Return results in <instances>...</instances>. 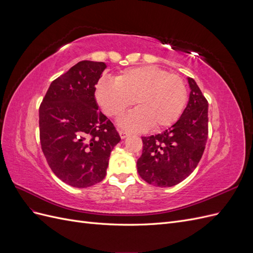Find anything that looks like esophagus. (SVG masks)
<instances>
[{"label":"esophagus","instance_id":"34e87169","mask_svg":"<svg viewBox=\"0 0 253 253\" xmlns=\"http://www.w3.org/2000/svg\"><path fill=\"white\" fill-rule=\"evenodd\" d=\"M119 135H120V137H121L122 139H125V138H126V137L128 136V133L126 132V131H122V129H119Z\"/></svg>","mask_w":253,"mask_h":253}]
</instances>
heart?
I'll list each match as a JSON object with an SVG mask.
<instances>
[{
  "instance_id": "1",
  "label": "heart",
  "mask_w": 253,
  "mask_h": 253,
  "mask_svg": "<svg viewBox=\"0 0 253 253\" xmlns=\"http://www.w3.org/2000/svg\"><path fill=\"white\" fill-rule=\"evenodd\" d=\"M95 96L103 112L114 118H119L135 102L138 109L122 118L120 126L141 131L150 126L162 129L175 124L185 109L188 90L179 76L145 65L124 71L116 81L99 80Z\"/></svg>"
}]
</instances>
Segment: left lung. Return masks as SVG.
Segmentation results:
<instances>
[{"label": "left lung", "instance_id": "obj_1", "mask_svg": "<svg viewBox=\"0 0 253 253\" xmlns=\"http://www.w3.org/2000/svg\"><path fill=\"white\" fill-rule=\"evenodd\" d=\"M189 101L180 118L162 134L141 137L137 160L140 177L156 187L177 185L194 171L208 138V101L196 82L188 78Z\"/></svg>", "mask_w": 253, "mask_h": 253}]
</instances>
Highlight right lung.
Returning a JSON list of instances; mask_svg holds the SVG:
<instances>
[{
    "instance_id": "add662e5",
    "label": "right lung",
    "mask_w": 253,
    "mask_h": 253,
    "mask_svg": "<svg viewBox=\"0 0 253 253\" xmlns=\"http://www.w3.org/2000/svg\"><path fill=\"white\" fill-rule=\"evenodd\" d=\"M104 62L80 61L53 80L39 109L43 154L58 178L75 188L100 182L120 136L98 110L95 85Z\"/></svg>"
}]
</instances>
